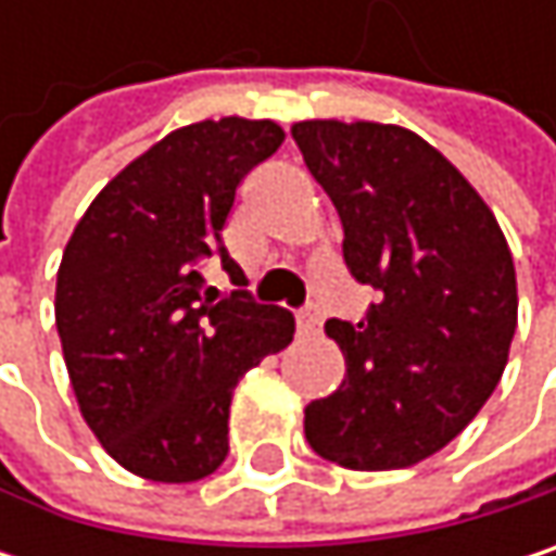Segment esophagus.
Listing matches in <instances>:
<instances>
[{"mask_svg": "<svg viewBox=\"0 0 556 556\" xmlns=\"http://www.w3.org/2000/svg\"><path fill=\"white\" fill-rule=\"evenodd\" d=\"M295 328H299V334H318L321 331V315H318V308H302L299 315H295Z\"/></svg>", "mask_w": 556, "mask_h": 556, "instance_id": "esophagus-1", "label": "esophagus"}]
</instances>
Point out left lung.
<instances>
[{
    "instance_id": "1",
    "label": "left lung",
    "mask_w": 556,
    "mask_h": 556,
    "mask_svg": "<svg viewBox=\"0 0 556 556\" xmlns=\"http://www.w3.org/2000/svg\"><path fill=\"white\" fill-rule=\"evenodd\" d=\"M292 138L341 215L351 277L380 289L364 321L325 325L348 374L305 405V438L348 470L412 467L500 383L518 325L511 251L480 192L415 131L312 118Z\"/></svg>"
}]
</instances>
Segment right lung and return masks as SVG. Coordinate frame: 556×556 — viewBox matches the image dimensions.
Listing matches in <instances>:
<instances>
[{"instance_id": "obj_1", "label": "right lung", "mask_w": 556, "mask_h": 556, "mask_svg": "<svg viewBox=\"0 0 556 556\" xmlns=\"http://www.w3.org/2000/svg\"><path fill=\"white\" fill-rule=\"evenodd\" d=\"M282 138L277 122L238 115L176 128L92 199L66 241L54 299L66 374L99 444L144 480L215 473L238 380L292 341L286 308L248 289L218 295L202 277L218 257L241 279L222 228L241 179Z\"/></svg>"}]
</instances>
